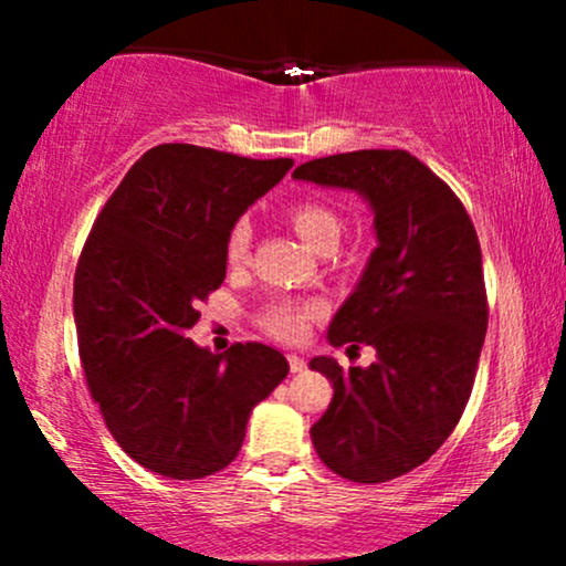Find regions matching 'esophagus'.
Returning <instances> with one entry per match:
<instances>
[{"instance_id":"obj_1","label":"esophagus","mask_w":566,"mask_h":566,"mask_svg":"<svg viewBox=\"0 0 566 566\" xmlns=\"http://www.w3.org/2000/svg\"><path fill=\"white\" fill-rule=\"evenodd\" d=\"M287 361H290V369H292V373H303V369H305V359H303V356L290 354V356H287Z\"/></svg>"}]
</instances>
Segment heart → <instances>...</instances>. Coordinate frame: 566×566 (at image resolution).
<instances>
[{
    "instance_id": "b5f03b06",
    "label": "heart",
    "mask_w": 566,
    "mask_h": 566,
    "mask_svg": "<svg viewBox=\"0 0 566 566\" xmlns=\"http://www.w3.org/2000/svg\"><path fill=\"white\" fill-rule=\"evenodd\" d=\"M290 220L292 226H295V231L301 233L303 242L314 247V250H322V247L340 242L343 223L329 207L316 205V201H303V205H297L295 210L290 212ZM250 239H252V229L247 220L233 223L229 242H226V258H229V263L239 265L244 261L247 250H250ZM319 314H322V303L316 301L301 303V301H290V297H274V301L263 305L261 324L265 333L282 337V340H301L305 329H308L311 319H316Z\"/></svg>"
}]
</instances>
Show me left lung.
Instances as JSON below:
<instances>
[{
    "mask_svg": "<svg viewBox=\"0 0 566 566\" xmlns=\"http://www.w3.org/2000/svg\"><path fill=\"white\" fill-rule=\"evenodd\" d=\"M292 178L356 191L375 216L378 247L327 340L365 343L378 359L348 369L311 359L335 388L311 441L337 476L388 482L423 465L469 405L486 335L482 247L452 188L409 151L335 154Z\"/></svg>",
    "mask_w": 566,
    "mask_h": 566,
    "instance_id": "1",
    "label": "left lung"
}]
</instances>
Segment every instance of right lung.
I'll return each instance as SVG.
<instances>
[{
  "label": "right lung",
  "mask_w": 566,
  "mask_h": 566,
  "mask_svg": "<svg viewBox=\"0 0 566 566\" xmlns=\"http://www.w3.org/2000/svg\"><path fill=\"white\" fill-rule=\"evenodd\" d=\"M292 165L161 143L129 167L90 231L74 276L82 367L112 437L159 476L226 469L252 407L287 378L276 348L212 354L186 333L223 284L233 223Z\"/></svg>",
  "instance_id": "add662e5"
}]
</instances>
